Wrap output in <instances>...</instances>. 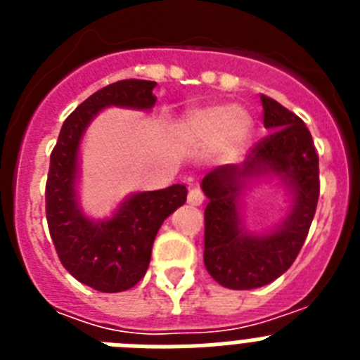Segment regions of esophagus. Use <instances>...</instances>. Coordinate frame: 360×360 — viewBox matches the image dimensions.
Wrapping results in <instances>:
<instances>
[{
  "mask_svg": "<svg viewBox=\"0 0 360 360\" xmlns=\"http://www.w3.org/2000/svg\"><path fill=\"white\" fill-rule=\"evenodd\" d=\"M187 203H189V205H195V207L202 205V203H203V193L198 189V187H193V189L189 191V195H187Z\"/></svg>",
  "mask_w": 360,
  "mask_h": 360,
  "instance_id": "1",
  "label": "esophagus"
}]
</instances>
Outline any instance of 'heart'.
I'll return each mask as SVG.
<instances>
[{"label": "heart", "mask_w": 360, "mask_h": 360, "mask_svg": "<svg viewBox=\"0 0 360 360\" xmlns=\"http://www.w3.org/2000/svg\"><path fill=\"white\" fill-rule=\"evenodd\" d=\"M182 133L195 146L216 142L225 160H236L249 148L254 135V120L243 108L232 104H212L189 111L184 119Z\"/></svg>", "instance_id": "1"}]
</instances>
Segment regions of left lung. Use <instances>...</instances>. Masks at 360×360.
I'll list each match as a JSON object with an SVG mask.
<instances>
[{
	"instance_id": "8db88e82",
	"label": "left lung",
	"mask_w": 360,
	"mask_h": 360,
	"mask_svg": "<svg viewBox=\"0 0 360 360\" xmlns=\"http://www.w3.org/2000/svg\"><path fill=\"white\" fill-rule=\"evenodd\" d=\"M270 135L241 165H221L202 180L205 207L203 263L221 287L250 290L285 274L307 240L319 198V157L304 122L262 95ZM276 179L288 193L289 211L269 231L244 225L243 196L259 181Z\"/></svg>"
}]
</instances>
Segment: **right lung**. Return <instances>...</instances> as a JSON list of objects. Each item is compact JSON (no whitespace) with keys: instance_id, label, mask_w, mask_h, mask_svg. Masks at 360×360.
Returning a JSON list of instances; mask_svg holds the SVG:
<instances>
[{"instance_id":"obj_1","label":"right lung","mask_w":360,"mask_h":360,"mask_svg":"<svg viewBox=\"0 0 360 360\" xmlns=\"http://www.w3.org/2000/svg\"><path fill=\"white\" fill-rule=\"evenodd\" d=\"M155 86L153 81L128 79L95 91L65 120L50 157V236L63 266L98 292L128 290L144 278L158 229L187 198V187L174 184L160 191L131 193L104 218L86 214L81 205V144L86 129L106 108L149 113L157 103Z\"/></svg>"}]
</instances>
